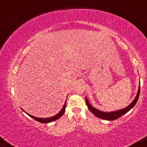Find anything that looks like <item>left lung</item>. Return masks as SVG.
Listing matches in <instances>:
<instances>
[{
	"instance_id": "left-lung-1",
	"label": "left lung",
	"mask_w": 147,
	"mask_h": 147,
	"mask_svg": "<svg viewBox=\"0 0 147 147\" xmlns=\"http://www.w3.org/2000/svg\"><path fill=\"white\" fill-rule=\"evenodd\" d=\"M140 91V86L139 87V89H138V92L137 95H136V98L134 99V100L133 101L132 103H131L129 106H128L127 107L125 108V109H121V110H119L117 111H113V112L106 113V112H103V111L97 110V109H96L95 108L92 107V106L90 105V103H89L88 101V99L86 97V105L88 106V108L89 110L95 115L96 117H99L103 119H106V120H109V121L115 120V119H117V118L122 117V115H124L126 114V113L129 112L133 106L136 105V104L137 103L138 100V98H139Z\"/></svg>"
}]
</instances>
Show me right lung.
Returning a JSON list of instances; mask_svg holds the SVG:
<instances>
[{
	"instance_id": "1",
	"label": "right lung",
	"mask_w": 147,
	"mask_h": 147,
	"mask_svg": "<svg viewBox=\"0 0 147 147\" xmlns=\"http://www.w3.org/2000/svg\"><path fill=\"white\" fill-rule=\"evenodd\" d=\"M65 107H66V102H65V104H64V105L63 106V108H62V109L61 110V111L59 113H57V115H55V116H53V117H47V118H39V117H34V116L28 114V113L25 112L22 109L24 112L26 113L27 115H28L30 116V117H31L32 118H33V119H34L35 120L38 121V122H41V123H49V122H53V121L56 120V119H59V118L61 117L62 115H63L64 113H65Z\"/></svg>"
}]
</instances>
